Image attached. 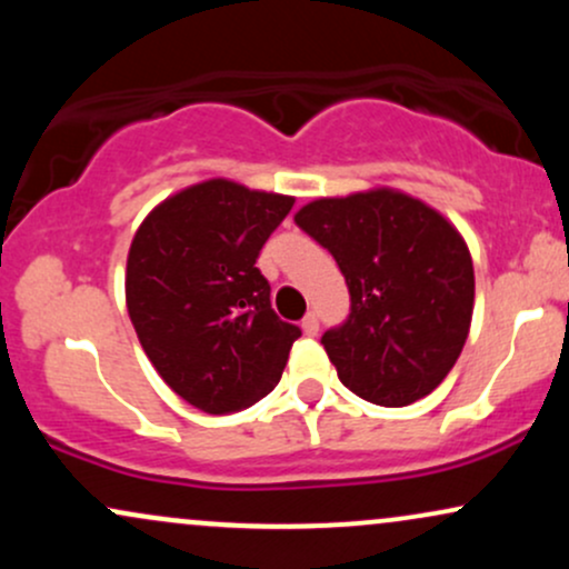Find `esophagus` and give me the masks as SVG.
I'll return each instance as SVG.
<instances>
[{
    "instance_id": "34e87169",
    "label": "esophagus",
    "mask_w": 569,
    "mask_h": 569,
    "mask_svg": "<svg viewBox=\"0 0 569 569\" xmlns=\"http://www.w3.org/2000/svg\"><path fill=\"white\" fill-rule=\"evenodd\" d=\"M302 331L307 337L318 335V316H316V312H307V316L302 318Z\"/></svg>"
}]
</instances>
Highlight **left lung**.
<instances>
[{
    "label": "left lung",
    "instance_id": "left-lung-1",
    "mask_svg": "<svg viewBox=\"0 0 569 569\" xmlns=\"http://www.w3.org/2000/svg\"><path fill=\"white\" fill-rule=\"evenodd\" d=\"M293 221L348 283V321L321 337L345 388L380 407L433 393L471 329L473 262L462 234L422 200L385 187L312 200Z\"/></svg>",
    "mask_w": 569,
    "mask_h": 569
}]
</instances>
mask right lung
Wrapping results in <instances>:
<instances>
[{
  "instance_id": "obj_1",
  "label": "right lung",
  "mask_w": 569,
  "mask_h": 569,
  "mask_svg": "<svg viewBox=\"0 0 569 569\" xmlns=\"http://www.w3.org/2000/svg\"><path fill=\"white\" fill-rule=\"evenodd\" d=\"M293 198L227 179L162 200L128 251V316L173 393L208 415L276 388L299 326L280 321L257 259Z\"/></svg>"
}]
</instances>
